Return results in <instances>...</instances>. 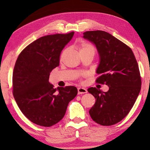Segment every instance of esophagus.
I'll return each instance as SVG.
<instances>
[{
	"mask_svg": "<svg viewBox=\"0 0 150 150\" xmlns=\"http://www.w3.org/2000/svg\"><path fill=\"white\" fill-rule=\"evenodd\" d=\"M87 93V91L85 88H83V87L78 88V94H79V95H81V94Z\"/></svg>",
	"mask_w": 150,
	"mask_h": 150,
	"instance_id": "obj_1",
	"label": "esophagus"
}]
</instances>
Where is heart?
Wrapping results in <instances>:
<instances>
[{
  "label": "heart",
  "mask_w": 150,
  "mask_h": 150,
  "mask_svg": "<svg viewBox=\"0 0 150 150\" xmlns=\"http://www.w3.org/2000/svg\"><path fill=\"white\" fill-rule=\"evenodd\" d=\"M78 47L81 55L86 54H92L95 55L96 52V47L95 45L85 41H81L79 42Z\"/></svg>",
  "instance_id": "b5f03b06"
}]
</instances>
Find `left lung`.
<instances>
[{"label":"left lung","mask_w":150,"mask_h":150,"mask_svg":"<svg viewBox=\"0 0 150 150\" xmlns=\"http://www.w3.org/2000/svg\"><path fill=\"white\" fill-rule=\"evenodd\" d=\"M83 38L95 44L100 55L96 83L109 87L107 92L95 87L88 89L96 98L90 116L100 125H113L128 115L140 91L138 62L131 48L108 32L87 31Z\"/></svg>","instance_id":"1"}]
</instances>
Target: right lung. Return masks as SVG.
<instances>
[{
    "mask_svg": "<svg viewBox=\"0 0 150 150\" xmlns=\"http://www.w3.org/2000/svg\"><path fill=\"white\" fill-rule=\"evenodd\" d=\"M74 32L40 38L18 57L12 75L14 99L24 115L37 125L50 127L62 120L77 95L74 86L54 88L50 73L59 65L60 54Z\"/></svg>",
    "mask_w": 150,
    "mask_h": 150,
    "instance_id": "add662e5",
    "label": "right lung"
}]
</instances>
